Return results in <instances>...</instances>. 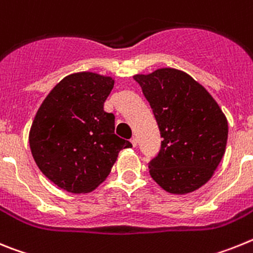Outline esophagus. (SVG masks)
<instances>
[{
	"label": "esophagus",
	"instance_id": "obj_1",
	"mask_svg": "<svg viewBox=\"0 0 253 253\" xmlns=\"http://www.w3.org/2000/svg\"><path fill=\"white\" fill-rule=\"evenodd\" d=\"M131 144H132L133 148H136V146H137V139H136V137L131 139Z\"/></svg>",
	"mask_w": 253,
	"mask_h": 253
}]
</instances>
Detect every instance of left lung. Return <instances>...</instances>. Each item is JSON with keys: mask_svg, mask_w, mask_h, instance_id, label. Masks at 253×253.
I'll use <instances>...</instances> for the list:
<instances>
[{"mask_svg": "<svg viewBox=\"0 0 253 253\" xmlns=\"http://www.w3.org/2000/svg\"><path fill=\"white\" fill-rule=\"evenodd\" d=\"M163 137L149 163L151 178L167 192L184 195L206 183L225 153L228 122L218 103L190 75L159 69L133 76Z\"/></svg>", "mask_w": 253, "mask_h": 253, "instance_id": "8db88e82", "label": "left lung"}]
</instances>
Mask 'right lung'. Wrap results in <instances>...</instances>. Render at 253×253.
I'll return each mask as SVG.
<instances>
[{
	"label": "right lung",
	"mask_w": 253,
	"mask_h": 253,
	"mask_svg": "<svg viewBox=\"0 0 253 253\" xmlns=\"http://www.w3.org/2000/svg\"><path fill=\"white\" fill-rule=\"evenodd\" d=\"M114 85L109 76L78 72L50 90L29 132L33 158L49 181L71 193L95 190L127 140L114 133V116L104 102Z\"/></svg>",
	"instance_id": "obj_1"
}]
</instances>
